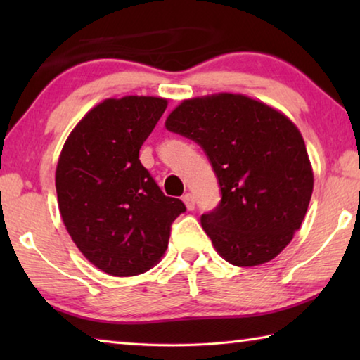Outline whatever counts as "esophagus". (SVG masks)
I'll return each mask as SVG.
<instances>
[{"label":"esophagus","instance_id":"esophagus-1","mask_svg":"<svg viewBox=\"0 0 360 360\" xmlns=\"http://www.w3.org/2000/svg\"><path fill=\"white\" fill-rule=\"evenodd\" d=\"M182 202L186 203V206H187V210H188V211L195 210V197H193L192 193H186L184 197H182Z\"/></svg>","mask_w":360,"mask_h":360}]
</instances>
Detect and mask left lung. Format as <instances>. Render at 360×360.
I'll use <instances>...</instances> for the list:
<instances>
[{
  "mask_svg": "<svg viewBox=\"0 0 360 360\" xmlns=\"http://www.w3.org/2000/svg\"><path fill=\"white\" fill-rule=\"evenodd\" d=\"M165 127L197 143L217 176L222 198L202 214L216 251L236 266L275 259L300 229L313 193L297 127L265 103L233 94L182 101Z\"/></svg>",
  "mask_w": 360,
  "mask_h": 360,
  "instance_id": "8db88e82",
  "label": "left lung"
}]
</instances>
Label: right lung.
Returning a JSON list of instances; mask_svg holds the SVG:
<instances>
[{"label":"right lung","mask_w":360,"mask_h":360,"mask_svg":"<svg viewBox=\"0 0 360 360\" xmlns=\"http://www.w3.org/2000/svg\"><path fill=\"white\" fill-rule=\"evenodd\" d=\"M165 109L167 100L155 96L105 100L85 114L60 154L56 187L63 224L79 251L108 275L150 270L186 211L139 162Z\"/></svg>","instance_id":"obj_1"}]
</instances>
